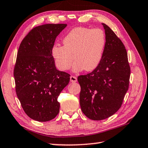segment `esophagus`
Listing matches in <instances>:
<instances>
[{
    "mask_svg": "<svg viewBox=\"0 0 148 148\" xmlns=\"http://www.w3.org/2000/svg\"><path fill=\"white\" fill-rule=\"evenodd\" d=\"M70 79H71V81L72 83H75L77 81V77L74 76H71L70 77Z\"/></svg>",
    "mask_w": 148,
    "mask_h": 148,
    "instance_id": "esophagus-1",
    "label": "esophagus"
}]
</instances>
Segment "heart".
Masks as SVG:
<instances>
[{"instance_id":"b5f03b06","label":"heart","mask_w":148,"mask_h":148,"mask_svg":"<svg viewBox=\"0 0 148 148\" xmlns=\"http://www.w3.org/2000/svg\"><path fill=\"white\" fill-rule=\"evenodd\" d=\"M63 46L55 45L51 55L55 65L60 71H67L72 62L74 72L83 70L92 71L102 60L106 37L100 29L77 27L71 30L62 40Z\"/></svg>"}]
</instances>
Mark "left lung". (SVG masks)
Returning <instances> with one entry per match:
<instances>
[{
  "instance_id": "8db88e82",
  "label": "left lung",
  "mask_w": 148,
  "mask_h": 148,
  "mask_svg": "<svg viewBox=\"0 0 148 148\" xmlns=\"http://www.w3.org/2000/svg\"><path fill=\"white\" fill-rule=\"evenodd\" d=\"M106 44L102 60L95 69L78 76L81 109L86 117L102 120L121 108L128 89L130 67L121 39L105 23Z\"/></svg>"
}]
</instances>
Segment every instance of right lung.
<instances>
[{"label": "right lung", "instance_id": "1", "mask_svg": "<svg viewBox=\"0 0 148 148\" xmlns=\"http://www.w3.org/2000/svg\"><path fill=\"white\" fill-rule=\"evenodd\" d=\"M67 24L33 28L19 47L14 67L15 90L22 108L34 120L48 121L60 111L58 97L71 75L59 71L51 55L56 36Z\"/></svg>", "mask_w": 148, "mask_h": 148}]
</instances>
